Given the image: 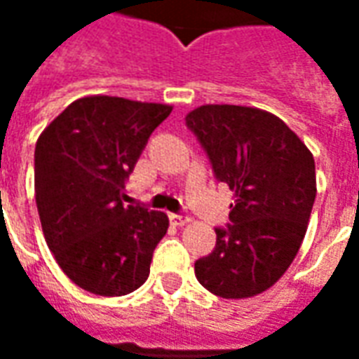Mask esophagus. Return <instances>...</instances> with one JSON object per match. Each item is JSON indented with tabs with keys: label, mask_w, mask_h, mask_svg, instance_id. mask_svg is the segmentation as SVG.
Instances as JSON below:
<instances>
[{
	"label": "esophagus",
	"mask_w": 359,
	"mask_h": 359,
	"mask_svg": "<svg viewBox=\"0 0 359 359\" xmlns=\"http://www.w3.org/2000/svg\"><path fill=\"white\" fill-rule=\"evenodd\" d=\"M169 219H171L172 225H179V226L187 225L188 221H190V217H188V215H182V213H171Z\"/></svg>",
	"instance_id": "34e87169"
}]
</instances>
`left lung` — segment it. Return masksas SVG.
Segmentation results:
<instances>
[{
	"mask_svg": "<svg viewBox=\"0 0 359 359\" xmlns=\"http://www.w3.org/2000/svg\"><path fill=\"white\" fill-rule=\"evenodd\" d=\"M219 182L234 190L229 225L215 226L196 278L221 298L264 292L290 267L316 202V161L275 115L242 105H202L187 115Z\"/></svg>",
	"mask_w": 359,
	"mask_h": 359,
	"instance_id": "8db88e82",
	"label": "left lung"
}]
</instances>
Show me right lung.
<instances>
[{"label":"right lung","instance_id":"obj_1","mask_svg":"<svg viewBox=\"0 0 359 359\" xmlns=\"http://www.w3.org/2000/svg\"><path fill=\"white\" fill-rule=\"evenodd\" d=\"M171 105L90 95L40 134L36 205L48 246L67 277L97 296H125L146 283L169 219L126 205L125 180Z\"/></svg>","mask_w":359,"mask_h":359}]
</instances>
